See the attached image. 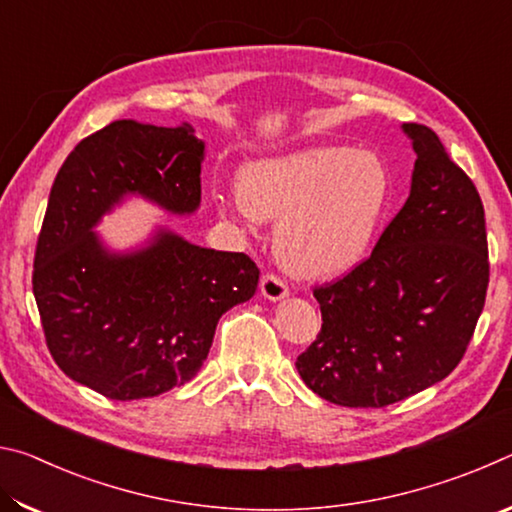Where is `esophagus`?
<instances>
[{"instance_id":"esophagus-1","label":"esophagus","mask_w":512,"mask_h":512,"mask_svg":"<svg viewBox=\"0 0 512 512\" xmlns=\"http://www.w3.org/2000/svg\"><path fill=\"white\" fill-rule=\"evenodd\" d=\"M259 291H262V296L271 302H277L289 296L287 284H284L277 275H264L262 282H259Z\"/></svg>"}]
</instances>
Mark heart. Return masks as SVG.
Here are the masks:
<instances>
[{
  "label": "heart",
  "instance_id": "heart-1",
  "mask_svg": "<svg viewBox=\"0 0 512 512\" xmlns=\"http://www.w3.org/2000/svg\"><path fill=\"white\" fill-rule=\"evenodd\" d=\"M391 194V171L377 153L309 146L246 162L235 210L257 221L277 219L273 246L284 268L327 277L363 262Z\"/></svg>",
  "mask_w": 512,
  "mask_h": 512
}]
</instances>
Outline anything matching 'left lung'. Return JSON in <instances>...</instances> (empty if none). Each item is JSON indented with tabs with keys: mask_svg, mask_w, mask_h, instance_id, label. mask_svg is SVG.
I'll return each instance as SVG.
<instances>
[{
	"mask_svg": "<svg viewBox=\"0 0 512 512\" xmlns=\"http://www.w3.org/2000/svg\"><path fill=\"white\" fill-rule=\"evenodd\" d=\"M402 131L418 155L409 198L366 262L314 291L323 327L296 361L311 391L352 409L443 381L463 359L490 280L474 183L431 128Z\"/></svg>",
	"mask_w": 512,
	"mask_h": 512,
	"instance_id": "8db88e82",
	"label": "left lung"
}]
</instances>
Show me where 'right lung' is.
I'll return each instance as SVG.
<instances>
[{"mask_svg": "<svg viewBox=\"0 0 512 512\" xmlns=\"http://www.w3.org/2000/svg\"><path fill=\"white\" fill-rule=\"evenodd\" d=\"M205 142L183 121L117 119L67 155L51 187L33 262L47 348L69 379L110 400H144L201 370L225 311L255 296L244 253L196 246L158 225L112 250L94 228L126 198L173 216L201 205Z\"/></svg>", "mask_w": 512, "mask_h": 512, "instance_id": "obj_1", "label": "right lung"}]
</instances>
